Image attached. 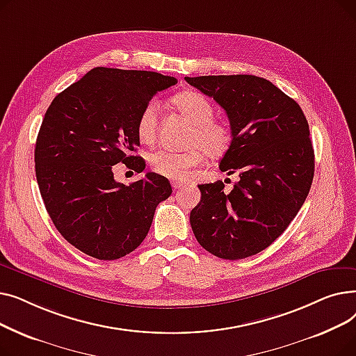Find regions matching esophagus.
Masks as SVG:
<instances>
[{
	"label": "esophagus",
	"instance_id": "obj_1",
	"mask_svg": "<svg viewBox=\"0 0 356 356\" xmlns=\"http://www.w3.org/2000/svg\"><path fill=\"white\" fill-rule=\"evenodd\" d=\"M172 186H173L175 191H177V189H181V188H183V183H180V181H173Z\"/></svg>",
	"mask_w": 356,
	"mask_h": 356
}]
</instances>
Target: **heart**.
<instances>
[{"label": "heart", "mask_w": 356, "mask_h": 356, "mask_svg": "<svg viewBox=\"0 0 356 356\" xmlns=\"http://www.w3.org/2000/svg\"><path fill=\"white\" fill-rule=\"evenodd\" d=\"M172 102L180 114L193 125L186 140V145L191 148L184 152L159 149L149 154L148 161L154 173L170 180H184L195 167L203 163L207 154L212 159L225 154L231 147L232 134L225 122L213 118V105L200 92H180L173 97ZM157 127L159 106L156 102H148L137 121L140 141L152 144L157 136Z\"/></svg>", "instance_id": "1"}]
</instances>
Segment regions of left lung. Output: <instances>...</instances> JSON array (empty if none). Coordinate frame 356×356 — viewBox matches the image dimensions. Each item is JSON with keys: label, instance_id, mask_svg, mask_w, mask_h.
<instances>
[{"label": "left lung", "instance_id": "left-lung-1", "mask_svg": "<svg viewBox=\"0 0 356 356\" xmlns=\"http://www.w3.org/2000/svg\"><path fill=\"white\" fill-rule=\"evenodd\" d=\"M225 109L232 143L220 172L238 173L225 184H199L191 212L199 244L223 259H242L270 247L300 211L314 175L307 120L298 104L252 74L184 78Z\"/></svg>", "mask_w": 356, "mask_h": 356}]
</instances>
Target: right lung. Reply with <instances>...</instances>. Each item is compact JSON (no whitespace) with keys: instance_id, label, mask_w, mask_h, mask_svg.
<instances>
[{"instance_id":"add662e5","label":"right lung","mask_w":356,"mask_h":356,"mask_svg":"<svg viewBox=\"0 0 356 356\" xmlns=\"http://www.w3.org/2000/svg\"><path fill=\"white\" fill-rule=\"evenodd\" d=\"M157 72L95 67L56 97L35 141L34 163L46 211L74 248L97 259L133 252L172 186L157 173L125 186L112 165L141 173L137 121L157 92L176 85Z\"/></svg>"}]
</instances>
